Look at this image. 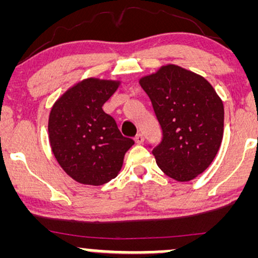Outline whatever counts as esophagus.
<instances>
[{"label": "esophagus", "mask_w": 258, "mask_h": 258, "mask_svg": "<svg viewBox=\"0 0 258 258\" xmlns=\"http://www.w3.org/2000/svg\"><path fill=\"white\" fill-rule=\"evenodd\" d=\"M135 141H136V143H137V144H142V143H143V142H144L143 135H142V133H138V135L136 136Z\"/></svg>", "instance_id": "34e87169"}]
</instances>
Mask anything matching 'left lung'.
<instances>
[{
    "mask_svg": "<svg viewBox=\"0 0 258 258\" xmlns=\"http://www.w3.org/2000/svg\"><path fill=\"white\" fill-rule=\"evenodd\" d=\"M162 130L153 149L165 174L188 182L214 161L223 138V103L203 76L168 64L139 80Z\"/></svg>",
    "mask_w": 258,
    "mask_h": 258,
    "instance_id": "1",
    "label": "left lung"
}]
</instances>
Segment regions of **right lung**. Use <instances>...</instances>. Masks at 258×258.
Segmentation results:
<instances>
[{"label": "right lung", "instance_id": "obj_1", "mask_svg": "<svg viewBox=\"0 0 258 258\" xmlns=\"http://www.w3.org/2000/svg\"><path fill=\"white\" fill-rule=\"evenodd\" d=\"M120 81L85 79L59 98L48 119L52 152L60 167L81 184L102 185L117 176L135 142L123 137L102 106Z\"/></svg>", "mask_w": 258, "mask_h": 258}]
</instances>
